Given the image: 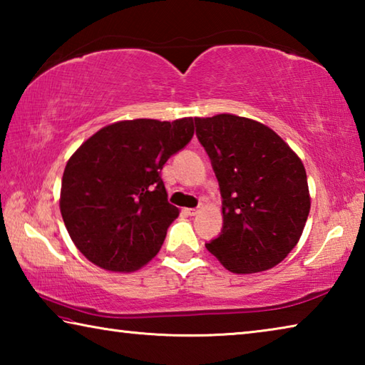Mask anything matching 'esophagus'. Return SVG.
I'll list each match as a JSON object with an SVG mask.
<instances>
[{"label": "esophagus", "instance_id": "34e87169", "mask_svg": "<svg viewBox=\"0 0 365 365\" xmlns=\"http://www.w3.org/2000/svg\"><path fill=\"white\" fill-rule=\"evenodd\" d=\"M185 212H187L188 215H196L197 212H200V209H196V207H188V209H185Z\"/></svg>", "mask_w": 365, "mask_h": 365}]
</instances>
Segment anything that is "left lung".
Returning a JSON list of instances; mask_svg holds the SVG:
<instances>
[{
	"mask_svg": "<svg viewBox=\"0 0 365 365\" xmlns=\"http://www.w3.org/2000/svg\"><path fill=\"white\" fill-rule=\"evenodd\" d=\"M217 177L224 225L207 251L233 274L272 269L304 230L311 197L304 165L272 128L233 114L195 117Z\"/></svg>",
	"mask_w": 365,
	"mask_h": 365,
	"instance_id": "obj_1",
	"label": "left lung"
}]
</instances>
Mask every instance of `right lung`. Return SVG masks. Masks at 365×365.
<instances>
[{"mask_svg":"<svg viewBox=\"0 0 365 365\" xmlns=\"http://www.w3.org/2000/svg\"><path fill=\"white\" fill-rule=\"evenodd\" d=\"M193 133L191 117L122 120L101 128L72 154L59 206L73 245L88 261L132 272L158 255L178 215L160 170Z\"/></svg>","mask_w":365,"mask_h":365,"instance_id":"obj_1","label":"right lung"}]
</instances>
